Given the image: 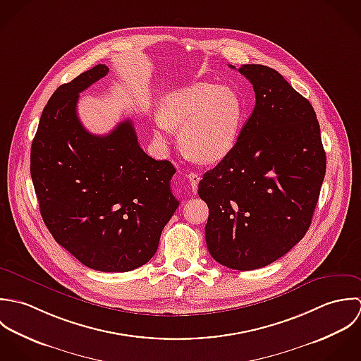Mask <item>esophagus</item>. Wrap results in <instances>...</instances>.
<instances>
[{"label": "esophagus", "mask_w": 361, "mask_h": 361, "mask_svg": "<svg viewBox=\"0 0 361 361\" xmlns=\"http://www.w3.org/2000/svg\"><path fill=\"white\" fill-rule=\"evenodd\" d=\"M187 178H188V181H190V184H191L192 192L195 194L197 190H198V183H200V180H201V176L197 174V173H190V174L187 176Z\"/></svg>", "instance_id": "esophagus-1"}]
</instances>
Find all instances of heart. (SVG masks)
Wrapping results in <instances>:
<instances>
[{
  "label": "heart",
  "instance_id": "1",
  "mask_svg": "<svg viewBox=\"0 0 361 361\" xmlns=\"http://www.w3.org/2000/svg\"><path fill=\"white\" fill-rule=\"evenodd\" d=\"M154 117L159 138L183 126L178 142L183 152L201 163L221 160L235 144L245 109L238 90L228 85L195 82L169 92Z\"/></svg>",
  "mask_w": 361,
  "mask_h": 361
}]
</instances>
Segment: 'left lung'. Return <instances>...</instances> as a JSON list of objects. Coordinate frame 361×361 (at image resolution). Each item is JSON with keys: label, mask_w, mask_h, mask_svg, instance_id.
Instances as JSON below:
<instances>
[{"label": "left lung", "mask_w": 361, "mask_h": 361, "mask_svg": "<svg viewBox=\"0 0 361 361\" xmlns=\"http://www.w3.org/2000/svg\"><path fill=\"white\" fill-rule=\"evenodd\" d=\"M230 68H234L230 66ZM255 107L233 149L200 181L205 237L223 267L252 271L288 252L307 233L326 170L311 103L274 68H238Z\"/></svg>", "instance_id": "obj_1"}]
</instances>
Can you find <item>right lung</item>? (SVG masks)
Returning a JSON list of instances; mask_svg holds the SVG:
<instances>
[{
  "mask_svg": "<svg viewBox=\"0 0 361 361\" xmlns=\"http://www.w3.org/2000/svg\"><path fill=\"white\" fill-rule=\"evenodd\" d=\"M109 68L99 64L61 85L46 104L30 150V176L54 240L85 267L128 272L156 252L178 208L170 190L176 169L138 144L130 120L107 135L90 134L76 103Z\"/></svg>",
  "mask_w": 361,
  "mask_h": 361,
  "instance_id": "1",
  "label": "right lung"
}]
</instances>
